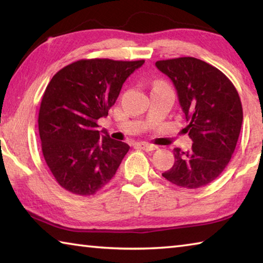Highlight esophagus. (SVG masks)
<instances>
[{
	"label": "esophagus",
	"mask_w": 263,
	"mask_h": 263,
	"mask_svg": "<svg viewBox=\"0 0 263 263\" xmlns=\"http://www.w3.org/2000/svg\"><path fill=\"white\" fill-rule=\"evenodd\" d=\"M137 147L144 149V151H146V152H151V151L157 149L158 146L152 145V144H147V142H139V144H137Z\"/></svg>",
	"instance_id": "34e87169"
}]
</instances>
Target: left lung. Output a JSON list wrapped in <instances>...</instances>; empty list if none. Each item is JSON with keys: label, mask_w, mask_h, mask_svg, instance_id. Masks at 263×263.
Here are the masks:
<instances>
[{"label": "left lung", "mask_w": 263, "mask_h": 263, "mask_svg": "<svg viewBox=\"0 0 263 263\" xmlns=\"http://www.w3.org/2000/svg\"><path fill=\"white\" fill-rule=\"evenodd\" d=\"M155 66L174 83L188 122L183 130L194 142L186 152L174 148V166L162 176L182 188H202L232 158L242 124L241 101L230 79L205 61L182 57Z\"/></svg>", "instance_id": "8db88e82"}]
</instances>
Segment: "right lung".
<instances>
[{
    "instance_id": "1",
    "label": "right lung",
    "mask_w": 263,
    "mask_h": 263,
    "mask_svg": "<svg viewBox=\"0 0 263 263\" xmlns=\"http://www.w3.org/2000/svg\"><path fill=\"white\" fill-rule=\"evenodd\" d=\"M145 60L81 59L54 74L38 116L47 167L65 190L95 195L115 176L130 146L100 137L97 121L108 116L123 83Z\"/></svg>"
}]
</instances>
